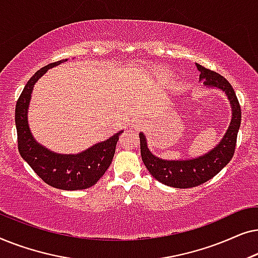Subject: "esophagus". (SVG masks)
<instances>
[{"label":"esophagus","instance_id":"obj_1","mask_svg":"<svg viewBox=\"0 0 258 258\" xmlns=\"http://www.w3.org/2000/svg\"><path fill=\"white\" fill-rule=\"evenodd\" d=\"M143 124H144L143 121H139V122H135V123H134V125H135L136 128H140V126H141V125H143Z\"/></svg>","mask_w":258,"mask_h":258}]
</instances>
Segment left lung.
Returning <instances> with one entry per match:
<instances>
[{"label":"left lung","instance_id":"left-lung-1","mask_svg":"<svg viewBox=\"0 0 258 258\" xmlns=\"http://www.w3.org/2000/svg\"><path fill=\"white\" fill-rule=\"evenodd\" d=\"M200 72V79L207 87H216L227 94L231 104L232 118L229 129L218 146L203 156L183 161L161 160L150 153L147 147V140L143 133H140L141 156L151 176L158 182L172 188L186 189L203 184L216 176L234 156L237 133L241 125V105L231 84L213 70L207 69L196 63Z\"/></svg>","mask_w":258,"mask_h":258}]
</instances>
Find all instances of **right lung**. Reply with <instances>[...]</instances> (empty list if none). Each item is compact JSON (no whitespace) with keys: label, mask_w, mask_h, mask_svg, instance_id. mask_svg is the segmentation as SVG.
<instances>
[{"label":"right lung","mask_w":258,"mask_h":258,"mask_svg":"<svg viewBox=\"0 0 258 258\" xmlns=\"http://www.w3.org/2000/svg\"><path fill=\"white\" fill-rule=\"evenodd\" d=\"M59 63L62 61L50 63L37 70L23 88L15 108L17 147L23 160L48 185L61 190H82L96 184L107 171L114 157L118 136L123 130L77 155L55 154L34 140L27 119L31 91L36 81L49 68Z\"/></svg>","instance_id":"right-lung-1"}]
</instances>
